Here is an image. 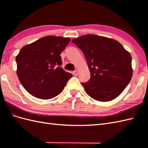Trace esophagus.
<instances>
[{
    "mask_svg": "<svg viewBox=\"0 0 148 148\" xmlns=\"http://www.w3.org/2000/svg\"><path fill=\"white\" fill-rule=\"evenodd\" d=\"M72 74L74 75V76H77V74H78V71L76 70V71H73L72 72Z\"/></svg>",
    "mask_w": 148,
    "mask_h": 148,
    "instance_id": "1",
    "label": "esophagus"
}]
</instances>
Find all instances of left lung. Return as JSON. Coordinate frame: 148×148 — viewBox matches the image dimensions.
Returning <instances> with one entry per match:
<instances>
[{"instance_id": "1", "label": "left lung", "mask_w": 148, "mask_h": 148, "mask_svg": "<svg viewBox=\"0 0 148 148\" xmlns=\"http://www.w3.org/2000/svg\"><path fill=\"white\" fill-rule=\"evenodd\" d=\"M84 53L90 71L88 82L81 83L88 95L100 102L116 98L132 77V57L116 40L94 34L74 39Z\"/></svg>"}]
</instances>
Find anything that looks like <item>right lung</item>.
<instances>
[{
    "label": "right lung",
    "mask_w": 148,
    "mask_h": 148,
    "mask_svg": "<svg viewBox=\"0 0 148 148\" xmlns=\"http://www.w3.org/2000/svg\"><path fill=\"white\" fill-rule=\"evenodd\" d=\"M71 39L48 36L23 46L16 57L17 76L24 88L40 99L60 93L72 74L61 67L60 54Z\"/></svg>",
    "instance_id": "1"
}]
</instances>
